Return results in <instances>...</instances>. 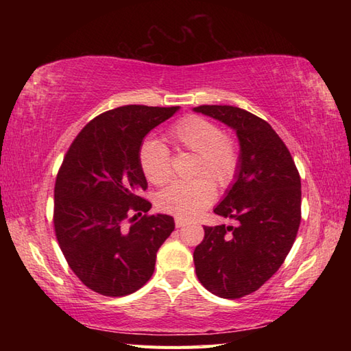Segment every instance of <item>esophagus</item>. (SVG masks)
<instances>
[{"label":"esophagus","mask_w":351,"mask_h":351,"mask_svg":"<svg viewBox=\"0 0 351 351\" xmlns=\"http://www.w3.org/2000/svg\"><path fill=\"white\" fill-rule=\"evenodd\" d=\"M175 226H176V228L185 226V220H182V219H180V217H176V219H175Z\"/></svg>","instance_id":"34e87169"}]
</instances>
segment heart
Listing matches in <instances>:
<instances>
[{
  "label": "heart",
  "instance_id": "1",
  "mask_svg": "<svg viewBox=\"0 0 351 351\" xmlns=\"http://www.w3.org/2000/svg\"><path fill=\"white\" fill-rule=\"evenodd\" d=\"M166 138L176 151L196 154L190 181H175L164 189L156 202L162 211L180 219H195L213 204L215 190L228 187L240 166V147L232 138L223 134L220 126L202 116H187L170 126ZM140 169L154 185H164L171 178L169 149L156 140H147L138 152Z\"/></svg>",
  "mask_w": 351,
  "mask_h": 351
}]
</instances>
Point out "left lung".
Masks as SVG:
<instances>
[{
    "instance_id": "obj_1",
    "label": "left lung",
    "mask_w": 351,
    "mask_h": 351,
    "mask_svg": "<svg viewBox=\"0 0 351 351\" xmlns=\"http://www.w3.org/2000/svg\"><path fill=\"white\" fill-rule=\"evenodd\" d=\"M235 130L240 166L235 182L214 208L237 226H205L193 253L196 274L210 293L240 299L279 270L302 220V184L293 156L264 119L232 106L193 108Z\"/></svg>"
}]
</instances>
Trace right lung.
<instances>
[{"instance_id":"1","label":"right lung","mask_w":351,"mask_h":351,"mask_svg":"<svg viewBox=\"0 0 351 351\" xmlns=\"http://www.w3.org/2000/svg\"><path fill=\"white\" fill-rule=\"evenodd\" d=\"M178 110H108L81 130L64 155L54 189L56 237L72 271L95 293H136L151 279L156 252L173 232V217L147 214L152 205L140 196L147 182L138 152L146 134Z\"/></svg>"}]
</instances>
